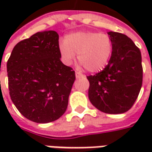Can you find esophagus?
Here are the masks:
<instances>
[{"instance_id":"1","label":"esophagus","mask_w":152,"mask_h":152,"mask_svg":"<svg viewBox=\"0 0 152 152\" xmlns=\"http://www.w3.org/2000/svg\"><path fill=\"white\" fill-rule=\"evenodd\" d=\"M83 74H81L80 72H76V78H80V77H82Z\"/></svg>"}]
</instances>
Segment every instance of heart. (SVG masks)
<instances>
[{
    "label": "heart",
    "instance_id": "obj_1",
    "mask_svg": "<svg viewBox=\"0 0 152 152\" xmlns=\"http://www.w3.org/2000/svg\"><path fill=\"white\" fill-rule=\"evenodd\" d=\"M64 63L71 64L78 54V60L89 72L102 71L108 63L113 51V41L107 33L80 31L66 35L59 43Z\"/></svg>",
    "mask_w": 152,
    "mask_h": 152
}]
</instances>
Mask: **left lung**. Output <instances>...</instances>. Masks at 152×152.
I'll return each instance as SVG.
<instances>
[{"mask_svg": "<svg viewBox=\"0 0 152 152\" xmlns=\"http://www.w3.org/2000/svg\"><path fill=\"white\" fill-rule=\"evenodd\" d=\"M113 51L102 72L88 76L89 99L99 111L121 114L129 111L137 99L142 85L140 50L126 35L109 31Z\"/></svg>", "mask_w": 152, "mask_h": 152, "instance_id": "obj_1", "label": "left lung"}]
</instances>
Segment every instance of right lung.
I'll list each match as a JSON object with an SVG mask.
<instances>
[{"label":"right lung","instance_id":"obj_1","mask_svg":"<svg viewBox=\"0 0 152 152\" xmlns=\"http://www.w3.org/2000/svg\"><path fill=\"white\" fill-rule=\"evenodd\" d=\"M60 58L58 34L45 31L18 42L7 61L10 99L33 122H52L66 112L76 75Z\"/></svg>","mask_w":152,"mask_h":152}]
</instances>
